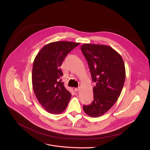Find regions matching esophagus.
<instances>
[{
    "mask_svg": "<svg viewBox=\"0 0 150 150\" xmlns=\"http://www.w3.org/2000/svg\"><path fill=\"white\" fill-rule=\"evenodd\" d=\"M80 89V88H76L74 89V91H75V92H77V91H79Z\"/></svg>",
    "mask_w": 150,
    "mask_h": 150,
    "instance_id": "34e87169",
    "label": "esophagus"
}]
</instances>
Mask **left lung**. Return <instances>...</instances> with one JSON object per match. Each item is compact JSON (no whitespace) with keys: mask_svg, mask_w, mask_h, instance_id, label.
<instances>
[{"mask_svg":"<svg viewBox=\"0 0 150 150\" xmlns=\"http://www.w3.org/2000/svg\"><path fill=\"white\" fill-rule=\"evenodd\" d=\"M81 52L88 61L92 81L93 101L83 106L84 112L92 117L105 114L115 103L122 92L126 76L121 55L106 45L84 44Z\"/></svg>","mask_w":150,"mask_h":150,"instance_id":"left-lung-1","label":"left lung"}]
</instances>
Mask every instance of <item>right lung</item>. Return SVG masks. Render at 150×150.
Here are the masks:
<instances>
[{
	"instance_id": "obj_1",
	"label": "right lung",
	"mask_w": 150,
	"mask_h": 150,
	"mask_svg": "<svg viewBox=\"0 0 150 150\" xmlns=\"http://www.w3.org/2000/svg\"><path fill=\"white\" fill-rule=\"evenodd\" d=\"M80 44L56 41L44 45L36 56L32 69V84L35 96L47 112L58 114L64 111L71 93L59 81L60 69L67 54Z\"/></svg>"
}]
</instances>
